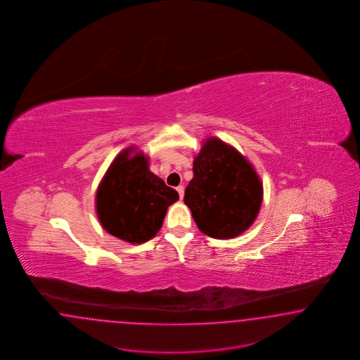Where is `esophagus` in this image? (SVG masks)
I'll list each match as a JSON object with an SVG mask.
<instances>
[{"instance_id":"1","label":"esophagus","mask_w":360,"mask_h":360,"mask_svg":"<svg viewBox=\"0 0 360 360\" xmlns=\"http://www.w3.org/2000/svg\"><path fill=\"white\" fill-rule=\"evenodd\" d=\"M176 191H178V194H179V198L182 199L184 194H185V187H184V186H178V187H176Z\"/></svg>"}]
</instances>
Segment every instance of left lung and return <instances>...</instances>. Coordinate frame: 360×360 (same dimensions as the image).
I'll return each mask as SVG.
<instances>
[{
  "mask_svg": "<svg viewBox=\"0 0 360 360\" xmlns=\"http://www.w3.org/2000/svg\"><path fill=\"white\" fill-rule=\"evenodd\" d=\"M185 203L198 229L215 239H232L250 229L260 211L262 185L247 158L215 137L194 158Z\"/></svg>",
  "mask_w": 360,
  "mask_h": 360,
  "instance_id": "1",
  "label": "left lung"
}]
</instances>
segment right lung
Wrapping results in <instances>:
<instances>
[{"instance_id": "obj_1", "label": "right lung", "mask_w": 360, "mask_h": 360, "mask_svg": "<svg viewBox=\"0 0 360 360\" xmlns=\"http://www.w3.org/2000/svg\"><path fill=\"white\" fill-rule=\"evenodd\" d=\"M121 152L109 166L96 193L103 229L117 239L141 244L162 227L167 207L179 199L174 188L149 170L141 152Z\"/></svg>"}]
</instances>
